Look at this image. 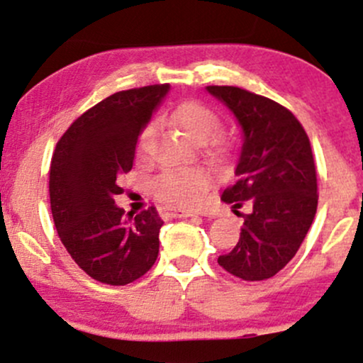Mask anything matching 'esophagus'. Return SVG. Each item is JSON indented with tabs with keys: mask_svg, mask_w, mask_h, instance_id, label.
Wrapping results in <instances>:
<instances>
[{
	"mask_svg": "<svg viewBox=\"0 0 363 363\" xmlns=\"http://www.w3.org/2000/svg\"><path fill=\"white\" fill-rule=\"evenodd\" d=\"M163 216L169 217V219H184V217H193L194 213L191 212H186V211H181V208H174V207H167L163 208Z\"/></svg>",
	"mask_w": 363,
	"mask_h": 363,
	"instance_id": "obj_1",
	"label": "esophagus"
}]
</instances>
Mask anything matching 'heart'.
Listing matches in <instances>:
<instances>
[{"instance_id":"obj_1","label":"heart","mask_w":363,"mask_h":363,"mask_svg":"<svg viewBox=\"0 0 363 363\" xmlns=\"http://www.w3.org/2000/svg\"><path fill=\"white\" fill-rule=\"evenodd\" d=\"M174 123L194 143H208L219 130V118L207 106L200 102H182L172 114ZM155 125H147L139 137V152L144 155L151 146ZM212 146L217 147L213 139ZM211 186V174L203 169H170L162 172L152 182L151 189L158 200L181 208H193L200 203L201 196Z\"/></svg>"}]
</instances>
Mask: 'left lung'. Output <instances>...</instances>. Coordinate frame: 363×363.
<instances>
[{
  "label": "left lung",
  "mask_w": 363,
  "mask_h": 363,
  "mask_svg": "<svg viewBox=\"0 0 363 363\" xmlns=\"http://www.w3.org/2000/svg\"><path fill=\"white\" fill-rule=\"evenodd\" d=\"M242 128L235 184L220 200L243 213L240 240L217 262L247 281L272 278L299 250L315 219L316 170L306 132L297 118L262 95L238 86H207Z\"/></svg>",
  "instance_id": "obj_1"
}]
</instances>
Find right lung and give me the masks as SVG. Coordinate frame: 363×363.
I'll list each match as a JSON object with an SVG mask.
<instances>
[{"label":"right lung","mask_w":363,"mask_h":363,"mask_svg":"<svg viewBox=\"0 0 363 363\" xmlns=\"http://www.w3.org/2000/svg\"><path fill=\"white\" fill-rule=\"evenodd\" d=\"M169 90L151 85L109 95L67 128L52 156L50 207L59 238L101 284H130L158 257V211L125 216L114 196L123 193L116 179L130 172L137 139Z\"/></svg>","instance_id":"obj_1"}]
</instances>
